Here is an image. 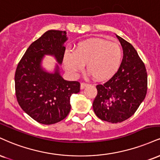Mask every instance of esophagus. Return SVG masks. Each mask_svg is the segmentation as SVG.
Wrapping results in <instances>:
<instances>
[{
  "label": "esophagus",
  "instance_id": "obj_1",
  "mask_svg": "<svg viewBox=\"0 0 160 160\" xmlns=\"http://www.w3.org/2000/svg\"><path fill=\"white\" fill-rule=\"evenodd\" d=\"M88 85V84L87 83H84V82H82V83H81V86H80L81 89H84V88H85V87H87Z\"/></svg>",
  "mask_w": 160,
  "mask_h": 160
}]
</instances>
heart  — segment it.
<instances>
[{"label":"heart","mask_w":160,"mask_h":160,"mask_svg":"<svg viewBox=\"0 0 160 160\" xmlns=\"http://www.w3.org/2000/svg\"><path fill=\"white\" fill-rule=\"evenodd\" d=\"M123 60V50L116 43L106 39L93 38L82 41L74 51L66 50L63 65L76 76L87 64V70L97 81H106L115 75Z\"/></svg>","instance_id":"b5f03b06"}]
</instances>
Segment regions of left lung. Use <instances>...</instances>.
<instances>
[{"instance_id":"left-lung-1","label":"left lung","mask_w":160,"mask_h":160,"mask_svg":"<svg viewBox=\"0 0 160 160\" xmlns=\"http://www.w3.org/2000/svg\"><path fill=\"white\" fill-rule=\"evenodd\" d=\"M123 51L121 67L108 82L97 84L93 102L96 115L102 121L121 123L134 114L145 98L148 75L143 61L130 43L116 35Z\"/></svg>"}]
</instances>
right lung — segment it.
I'll use <instances>...</instances> for the list:
<instances>
[{
  "instance_id": "add662e5",
  "label": "right lung",
  "mask_w": 160,
  "mask_h": 160,
  "mask_svg": "<svg viewBox=\"0 0 160 160\" xmlns=\"http://www.w3.org/2000/svg\"><path fill=\"white\" fill-rule=\"evenodd\" d=\"M67 32L46 31L28 47L15 74V88L18 104L38 123L50 125L62 121L70 112V97L80 91V83L64 80L56 65L54 72L41 66L44 55H52L59 64L63 61Z\"/></svg>"
}]
</instances>
